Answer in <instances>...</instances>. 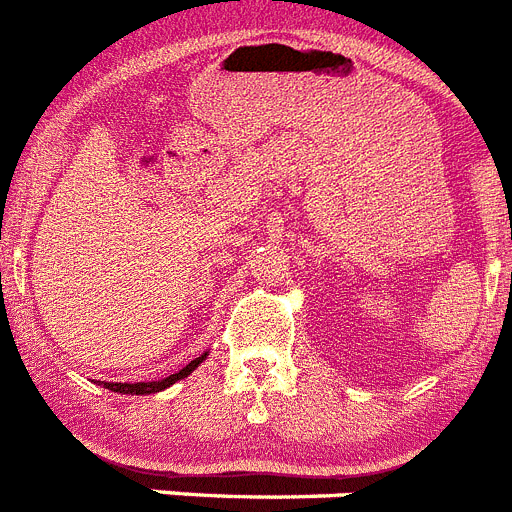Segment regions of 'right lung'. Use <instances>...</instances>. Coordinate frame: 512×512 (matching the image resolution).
Instances as JSON below:
<instances>
[{
	"label": "right lung",
	"mask_w": 512,
	"mask_h": 512,
	"mask_svg": "<svg viewBox=\"0 0 512 512\" xmlns=\"http://www.w3.org/2000/svg\"><path fill=\"white\" fill-rule=\"evenodd\" d=\"M205 356H197V359H192L187 367H182L176 375H169V377H163V380L158 382H135V385H130V382H103L106 388L114 390V393H132V395H148V393H158V390L163 388H169V385H174L176 380H182V377H187L192 372V369L197 367V364L203 362Z\"/></svg>",
	"instance_id": "obj_1"
}]
</instances>
